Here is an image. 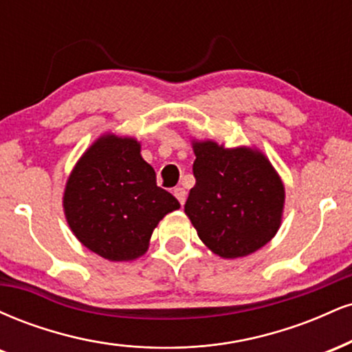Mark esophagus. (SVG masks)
<instances>
[{"label":"esophagus","instance_id":"obj_1","mask_svg":"<svg viewBox=\"0 0 352 352\" xmlns=\"http://www.w3.org/2000/svg\"><path fill=\"white\" fill-rule=\"evenodd\" d=\"M173 195H175V199L180 201V205L185 204V199H187V192H185L182 187H177L173 188Z\"/></svg>","mask_w":352,"mask_h":352}]
</instances>
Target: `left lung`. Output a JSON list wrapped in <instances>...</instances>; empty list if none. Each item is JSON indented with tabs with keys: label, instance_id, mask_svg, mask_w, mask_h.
Returning <instances> with one entry per match:
<instances>
[{
	"label": "left lung",
	"instance_id": "obj_1",
	"mask_svg": "<svg viewBox=\"0 0 352 352\" xmlns=\"http://www.w3.org/2000/svg\"><path fill=\"white\" fill-rule=\"evenodd\" d=\"M195 187L185 215L208 250L227 260L252 254L280 230L285 185L256 147L192 139Z\"/></svg>",
	"mask_w": 352,
	"mask_h": 352
}]
</instances>
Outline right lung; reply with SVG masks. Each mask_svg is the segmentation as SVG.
<instances>
[{
  "label": "right lung",
  "instance_id": "add662e5",
  "mask_svg": "<svg viewBox=\"0 0 352 352\" xmlns=\"http://www.w3.org/2000/svg\"><path fill=\"white\" fill-rule=\"evenodd\" d=\"M63 208L87 250L109 261H132L145 254L159 221L180 204L157 187L155 170L140 155L135 137L107 132L76 162Z\"/></svg>",
  "mask_w": 352,
  "mask_h": 352
}]
</instances>
